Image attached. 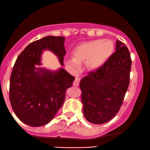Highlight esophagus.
<instances>
[{
  "label": "esophagus",
  "mask_w": 150,
  "mask_h": 150,
  "mask_svg": "<svg viewBox=\"0 0 150 150\" xmlns=\"http://www.w3.org/2000/svg\"><path fill=\"white\" fill-rule=\"evenodd\" d=\"M79 82H80V79L79 78H76V79L74 81L73 85L74 86H78L79 84Z\"/></svg>",
  "instance_id": "34e87169"
}]
</instances>
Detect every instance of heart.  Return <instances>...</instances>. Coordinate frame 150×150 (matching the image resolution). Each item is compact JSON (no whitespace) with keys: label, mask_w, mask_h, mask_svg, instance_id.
<instances>
[{"label":"heart","mask_w":150,"mask_h":150,"mask_svg":"<svg viewBox=\"0 0 150 150\" xmlns=\"http://www.w3.org/2000/svg\"><path fill=\"white\" fill-rule=\"evenodd\" d=\"M114 51V43L111 40L97 39L79 43L73 51L74 57L67 60L72 68H78L79 63L84 62L88 71H96L107 63Z\"/></svg>","instance_id":"b5f03b06"}]
</instances>
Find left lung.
<instances>
[{"mask_svg": "<svg viewBox=\"0 0 150 150\" xmlns=\"http://www.w3.org/2000/svg\"><path fill=\"white\" fill-rule=\"evenodd\" d=\"M132 60L124 43L117 40L116 51L96 71L81 79L83 113L90 123L101 125L112 120L123 103L129 83Z\"/></svg>", "mask_w": 150, "mask_h": 150, "instance_id": "left-lung-1", "label": "left lung"}]
</instances>
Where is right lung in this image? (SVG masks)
Here are the masks:
<instances>
[{
	"label": "right lung",
	"instance_id": "obj_1",
	"mask_svg": "<svg viewBox=\"0 0 150 150\" xmlns=\"http://www.w3.org/2000/svg\"><path fill=\"white\" fill-rule=\"evenodd\" d=\"M64 41L63 36H46L28 45L16 61L10 79V102L25 125L41 127L51 122L63 105L66 91L73 84L75 78L64 69L38 67L45 50L54 53L64 65Z\"/></svg>",
	"mask_w": 150,
	"mask_h": 150
}]
</instances>
